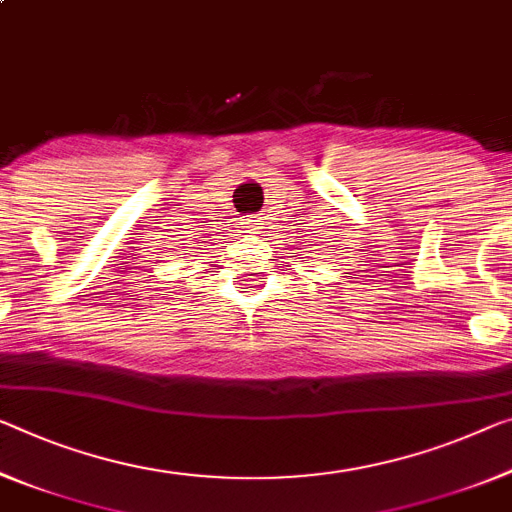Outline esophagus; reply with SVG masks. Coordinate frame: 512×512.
Masks as SVG:
<instances>
[{
  "label": "esophagus",
  "instance_id": "esophagus-1",
  "mask_svg": "<svg viewBox=\"0 0 512 512\" xmlns=\"http://www.w3.org/2000/svg\"><path fill=\"white\" fill-rule=\"evenodd\" d=\"M245 224L249 233H258V229H261V217H247Z\"/></svg>",
  "mask_w": 512,
  "mask_h": 512
}]
</instances>
